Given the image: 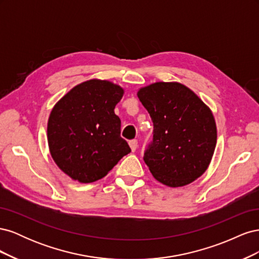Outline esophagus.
<instances>
[{"label":"esophagus","mask_w":259,"mask_h":259,"mask_svg":"<svg viewBox=\"0 0 259 259\" xmlns=\"http://www.w3.org/2000/svg\"><path fill=\"white\" fill-rule=\"evenodd\" d=\"M130 144V147H131V149H132V151L134 152L136 149H137V147H138V142L136 139H133V140H131V142L128 143Z\"/></svg>","instance_id":"esophagus-1"}]
</instances>
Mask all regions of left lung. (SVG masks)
I'll use <instances>...</instances> for the list:
<instances>
[{
  "instance_id": "obj_1",
  "label": "left lung",
  "mask_w": 259,
  "mask_h": 259,
  "mask_svg": "<svg viewBox=\"0 0 259 259\" xmlns=\"http://www.w3.org/2000/svg\"><path fill=\"white\" fill-rule=\"evenodd\" d=\"M138 98L153 123L144 161L160 183L182 187L206 170L217 131L209 108L180 83L158 82L140 89Z\"/></svg>"
}]
</instances>
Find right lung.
<instances>
[{
    "mask_svg": "<svg viewBox=\"0 0 259 259\" xmlns=\"http://www.w3.org/2000/svg\"><path fill=\"white\" fill-rule=\"evenodd\" d=\"M122 96L119 85L90 80L76 85L53 108L48 124L50 151L72 179L96 182L131 152L114 113Z\"/></svg>",
    "mask_w": 259,
    "mask_h": 259,
    "instance_id": "right-lung-1",
    "label": "right lung"
}]
</instances>
